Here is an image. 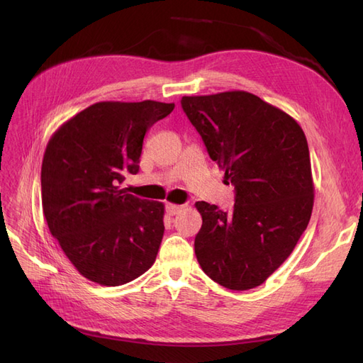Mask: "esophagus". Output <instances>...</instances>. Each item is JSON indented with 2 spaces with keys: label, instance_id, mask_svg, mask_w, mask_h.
I'll list each match as a JSON object with an SVG mask.
<instances>
[{
  "label": "esophagus",
  "instance_id": "34e87169",
  "mask_svg": "<svg viewBox=\"0 0 363 363\" xmlns=\"http://www.w3.org/2000/svg\"><path fill=\"white\" fill-rule=\"evenodd\" d=\"M182 208H183V206H179V204H171V203L167 204V212H168V215H171V216L177 215V213L182 211Z\"/></svg>",
  "mask_w": 363,
  "mask_h": 363
}]
</instances>
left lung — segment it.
<instances>
[{
    "label": "left lung",
    "instance_id": "left-lung-1",
    "mask_svg": "<svg viewBox=\"0 0 363 363\" xmlns=\"http://www.w3.org/2000/svg\"><path fill=\"white\" fill-rule=\"evenodd\" d=\"M182 107L235 186L232 212L195 203L203 218L196 260L227 289L256 288L289 257L309 224L313 182L304 131L244 91L183 96Z\"/></svg>",
    "mask_w": 363,
    "mask_h": 363
}]
</instances>
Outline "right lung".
Returning <instances> with one entry per match:
<instances>
[{"instance_id": "right-lung-1", "label": "right lung", "mask_w": 363, "mask_h": 363, "mask_svg": "<svg viewBox=\"0 0 363 363\" xmlns=\"http://www.w3.org/2000/svg\"><path fill=\"white\" fill-rule=\"evenodd\" d=\"M174 103L101 101L67 121L43 155L42 208L51 235L83 277L119 286L151 268L164 206L119 189L138 174L147 130Z\"/></svg>"}]
</instances>
